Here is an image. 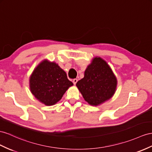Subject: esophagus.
Wrapping results in <instances>:
<instances>
[{"instance_id": "1", "label": "esophagus", "mask_w": 152, "mask_h": 152, "mask_svg": "<svg viewBox=\"0 0 152 152\" xmlns=\"http://www.w3.org/2000/svg\"><path fill=\"white\" fill-rule=\"evenodd\" d=\"M77 80L76 78L74 79V80H72V82H73L74 85H76V83H77Z\"/></svg>"}]
</instances>
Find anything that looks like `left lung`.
<instances>
[{"label": "left lung", "instance_id": "left-lung-1", "mask_svg": "<svg viewBox=\"0 0 152 152\" xmlns=\"http://www.w3.org/2000/svg\"><path fill=\"white\" fill-rule=\"evenodd\" d=\"M117 83L110 66L102 58L95 57L85 70L83 78L76 85L89 104L98 106L113 96Z\"/></svg>", "mask_w": 152, "mask_h": 152}]
</instances>
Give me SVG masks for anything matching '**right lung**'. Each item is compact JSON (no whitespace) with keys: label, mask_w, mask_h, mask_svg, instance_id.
<instances>
[{"label":"right lung","mask_w":152,"mask_h":152,"mask_svg":"<svg viewBox=\"0 0 152 152\" xmlns=\"http://www.w3.org/2000/svg\"><path fill=\"white\" fill-rule=\"evenodd\" d=\"M73 83L67 74L55 62L42 61L34 69L29 79L30 91L45 105L56 104Z\"/></svg>","instance_id":"obj_1"}]
</instances>
